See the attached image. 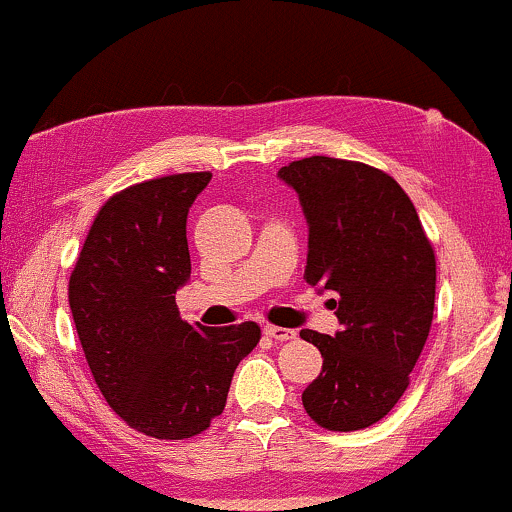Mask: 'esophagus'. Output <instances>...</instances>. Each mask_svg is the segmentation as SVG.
<instances>
[{
	"mask_svg": "<svg viewBox=\"0 0 512 512\" xmlns=\"http://www.w3.org/2000/svg\"><path fill=\"white\" fill-rule=\"evenodd\" d=\"M263 334H266L268 339H273V342H288V339L295 337L293 329L278 327V324H266V327H263Z\"/></svg>",
	"mask_w": 512,
	"mask_h": 512,
	"instance_id": "obj_1",
	"label": "esophagus"
}]
</instances>
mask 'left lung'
Segmentation results:
<instances>
[{"instance_id": "obj_1", "label": "left lung", "mask_w": 512, "mask_h": 512, "mask_svg": "<svg viewBox=\"0 0 512 512\" xmlns=\"http://www.w3.org/2000/svg\"><path fill=\"white\" fill-rule=\"evenodd\" d=\"M310 224L305 280L332 290L342 332L302 329L322 354L307 415L332 432L383 420L410 386L434 315L437 261L408 192L388 173L310 156L280 168Z\"/></svg>"}]
</instances>
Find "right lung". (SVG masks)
I'll list each match as a JSON object with an SVG mask.
<instances>
[{"instance_id": "right-lung-1", "label": "right lung", "mask_w": 512, "mask_h": 512, "mask_svg": "<svg viewBox=\"0 0 512 512\" xmlns=\"http://www.w3.org/2000/svg\"><path fill=\"white\" fill-rule=\"evenodd\" d=\"M210 180L202 170L119 190L70 273V310L97 388L126 425L156 439L205 432L261 339L256 322L192 327L175 305L190 278L188 210Z\"/></svg>"}]
</instances>
